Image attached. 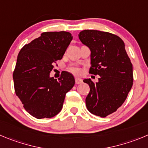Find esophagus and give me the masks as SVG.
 Masks as SVG:
<instances>
[{
	"mask_svg": "<svg viewBox=\"0 0 148 148\" xmlns=\"http://www.w3.org/2000/svg\"><path fill=\"white\" fill-rule=\"evenodd\" d=\"M82 82V79L80 78H75V83L77 85H79Z\"/></svg>",
	"mask_w": 148,
	"mask_h": 148,
	"instance_id": "esophagus-1",
	"label": "esophagus"
}]
</instances>
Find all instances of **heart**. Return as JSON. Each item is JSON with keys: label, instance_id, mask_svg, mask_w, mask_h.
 <instances>
[{"label": "heart", "instance_id": "heart-1", "mask_svg": "<svg viewBox=\"0 0 148 148\" xmlns=\"http://www.w3.org/2000/svg\"><path fill=\"white\" fill-rule=\"evenodd\" d=\"M69 71L70 72L72 73V74H75V75H78V74H79L81 73L80 69L75 66H70V67L69 68Z\"/></svg>", "mask_w": 148, "mask_h": 148}]
</instances>
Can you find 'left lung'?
Returning a JSON list of instances; mask_svg holds the SVG:
<instances>
[{"label": "left lung", "instance_id": "left-lung-1", "mask_svg": "<svg viewBox=\"0 0 148 148\" xmlns=\"http://www.w3.org/2000/svg\"><path fill=\"white\" fill-rule=\"evenodd\" d=\"M79 38L90 49L89 73L99 75V82L90 79V92L85 99L87 109L95 115L105 118L118 110L133 85V67L125 49L123 41L118 36L95 30H84Z\"/></svg>", "mask_w": 148, "mask_h": 148}]
</instances>
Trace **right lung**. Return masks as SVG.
<instances>
[{"label":"right lung","instance_id":"right-lung-1","mask_svg":"<svg viewBox=\"0 0 148 148\" xmlns=\"http://www.w3.org/2000/svg\"><path fill=\"white\" fill-rule=\"evenodd\" d=\"M72 38L66 31L44 32L19 52L13 72L15 93L25 110L37 119L58 114L66 93L75 84L67 71L58 80L49 77L54 63L61 60Z\"/></svg>","mask_w":148,"mask_h":148}]
</instances>
